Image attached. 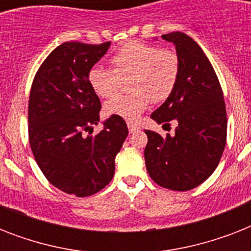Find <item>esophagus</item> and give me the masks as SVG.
<instances>
[{"label":"esophagus","mask_w":251,"mask_h":251,"mask_svg":"<svg viewBox=\"0 0 251 251\" xmlns=\"http://www.w3.org/2000/svg\"><path fill=\"white\" fill-rule=\"evenodd\" d=\"M127 127H129L130 133H134V131H137V130L141 129L138 124H135V122H131V121L127 122Z\"/></svg>","instance_id":"obj_1"}]
</instances>
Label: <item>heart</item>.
<instances>
[{"label":"heart","mask_w":251,"mask_h":251,"mask_svg":"<svg viewBox=\"0 0 251 251\" xmlns=\"http://www.w3.org/2000/svg\"><path fill=\"white\" fill-rule=\"evenodd\" d=\"M106 69L95 65L88 72V82L100 98H112L127 82L131 91L116 96L105 104V112L125 120H137L149 106L150 100L161 102L175 90L179 76V57L173 49H160L143 41H131L110 57Z\"/></svg>","instance_id":"b5f03b06"}]
</instances>
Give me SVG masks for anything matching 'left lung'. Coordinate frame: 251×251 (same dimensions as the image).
<instances>
[{
    "mask_svg": "<svg viewBox=\"0 0 251 251\" xmlns=\"http://www.w3.org/2000/svg\"><path fill=\"white\" fill-rule=\"evenodd\" d=\"M179 57V76L171 96L151 118L163 126L177 125L175 134L145 130L146 168L160 186L191 190L210 177L226 142V110L218 75L202 48L182 32L163 35Z\"/></svg>",
    "mask_w": 251,
    "mask_h": 251,
    "instance_id": "left-lung-1",
    "label": "left lung"
}]
</instances>
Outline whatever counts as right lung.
I'll use <instances>...</instances> for the list:
<instances>
[{
	"label": "right lung",
	"mask_w": 251,
	"mask_h": 251,
	"mask_svg": "<svg viewBox=\"0 0 251 251\" xmlns=\"http://www.w3.org/2000/svg\"><path fill=\"white\" fill-rule=\"evenodd\" d=\"M109 45L110 41L64 43L53 49L33 78L29 146L43 175L66 194L88 197L104 189L113 178L114 157L129 134L124 118L110 116L101 131L92 135L101 104L88 72Z\"/></svg>",
	"instance_id": "add662e5"
}]
</instances>
